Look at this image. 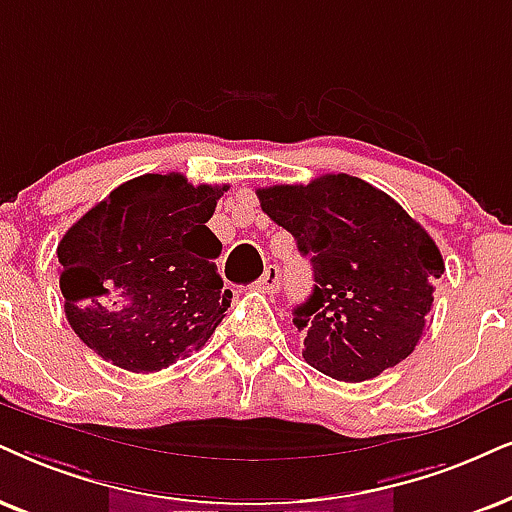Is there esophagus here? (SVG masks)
Segmentation results:
<instances>
[{
    "mask_svg": "<svg viewBox=\"0 0 512 512\" xmlns=\"http://www.w3.org/2000/svg\"><path fill=\"white\" fill-rule=\"evenodd\" d=\"M257 290H262V293L267 295H274L278 293V288H281V269L278 267H267V271H264L260 281H257Z\"/></svg>",
    "mask_w": 512,
    "mask_h": 512,
    "instance_id": "34e87169",
    "label": "esophagus"
}]
</instances>
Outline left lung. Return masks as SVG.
I'll return each instance as SVG.
<instances>
[{
  "label": "left lung",
  "mask_w": 512,
  "mask_h": 512,
  "mask_svg": "<svg viewBox=\"0 0 512 512\" xmlns=\"http://www.w3.org/2000/svg\"><path fill=\"white\" fill-rule=\"evenodd\" d=\"M257 198L312 257L314 290L293 312L304 361L361 383L409 357L444 274L428 231L385 191L349 174L257 189Z\"/></svg>",
  "instance_id": "8db88e82"
}]
</instances>
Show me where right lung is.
I'll list each match as a JSON object with an SVG mask.
<instances>
[{
    "label": "right lung",
    "mask_w": 512,
    "mask_h": 512,
    "mask_svg": "<svg viewBox=\"0 0 512 512\" xmlns=\"http://www.w3.org/2000/svg\"><path fill=\"white\" fill-rule=\"evenodd\" d=\"M229 186L141 174L111 191L58 243L66 319L101 359L153 373L200 349L231 304L208 229Z\"/></svg>",
    "instance_id": "add662e5"
}]
</instances>
